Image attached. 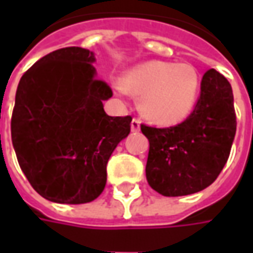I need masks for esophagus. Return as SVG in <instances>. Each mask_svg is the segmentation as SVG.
Masks as SVG:
<instances>
[{
    "label": "esophagus",
    "mask_w": 253,
    "mask_h": 253,
    "mask_svg": "<svg viewBox=\"0 0 253 253\" xmlns=\"http://www.w3.org/2000/svg\"><path fill=\"white\" fill-rule=\"evenodd\" d=\"M139 127H141V122H139V119H135V118H134L131 121V131H139Z\"/></svg>",
    "instance_id": "esophagus-1"
}]
</instances>
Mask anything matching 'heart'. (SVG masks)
Wrapping results in <instances>:
<instances>
[{"instance_id": "b5f03b06", "label": "heart", "mask_w": 253, "mask_h": 253, "mask_svg": "<svg viewBox=\"0 0 253 253\" xmlns=\"http://www.w3.org/2000/svg\"><path fill=\"white\" fill-rule=\"evenodd\" d=\"M114 86L121 94H141L143 115L154 123L169 126L184 121L194 110L201 78L190 63L150 61L127 72Z\"/></svg>"}]
</instances>
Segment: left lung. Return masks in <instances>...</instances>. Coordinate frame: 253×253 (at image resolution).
Listing matches in <instances>:
<instances>
[{
    "label": "left lung",
    "mask_w": 253,
    "mask_h": 253,
    "mask_svg": "<svg viewBox=\"0 0 253 253\" xmlns=\"http://www.w3.org/2000/svg\"><path fill=\"white\" fill-rule=\"evenodd\" d=\"M236 125L232 86L210 69L203 74L201 96L186 121L165 128L141 125L149 139V186L164 196L205 190L228 161Z\"/></svg>",
    "instance_id": "obj_1"
}]
</instances>
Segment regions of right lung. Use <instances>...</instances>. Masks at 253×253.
I'll return each mask as SVG.
<instances>
[{
  "mask_svg": "<svg viewBox=\"0 0 253 253\" xmlns=\"http://www.w3.org/2000/svg\"><path fill=\"white\" fill-rule=\"evenodd\" d=\"M93 52L65 47L47 54L20 80L10 121L17 161L34 190L55 203L94 201L107 163L130 134L131 116H110L112 89L96 78Z\"/></svg>",
  "mask_w": 253,
  "mask_h": 253,
  "instance_id": "obj_1",
  "label": "right lung"
}]
</instances>
